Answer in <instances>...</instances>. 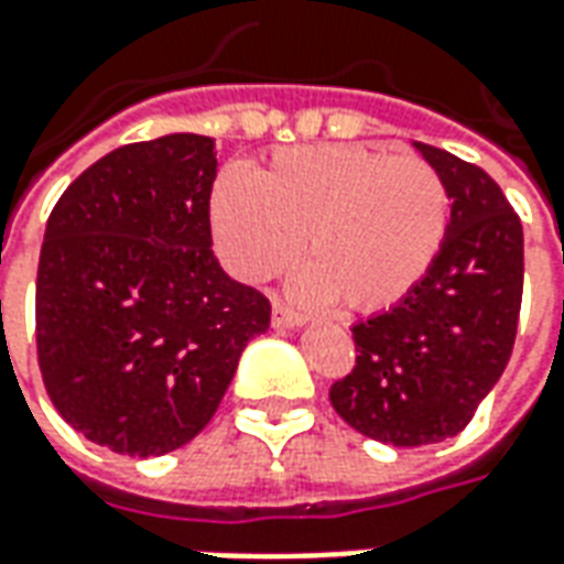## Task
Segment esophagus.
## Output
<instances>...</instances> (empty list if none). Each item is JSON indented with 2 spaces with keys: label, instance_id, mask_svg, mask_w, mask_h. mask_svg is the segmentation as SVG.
I'll use <instances>...</instances> for the list:
<instances>
[{
  "label": "esophagus",
  "instance_id": "34e87169",
  "mask_svg": "<svg viewBox=\"0 0 564 564\" xmlns=\"http://www.w3.org/2000/svg\"><path fill=\"white\" fill-rule=\"evenodd\" d=\"M271 323H274L278 329H299V326L305 323V317L290 311L286 305H281V302H274V307H271Z\"/></svg>",
  "mask_w": 564,
  "mask_h": 564
}]
</instances>
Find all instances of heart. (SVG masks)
Masks as SVG:
<instances>
[{
    "label": "heart",
    "mask_w": 564,
    "mask_h": 564,
    "mask_svg": "<svg viewBox=\"0 0 564 564\" xmlns=\"http://www.w3.org/2000/svg\"><path fill=\"white\" fill-rule=\"evenodd\" d=\"M210 226L238 278L265 281L302 250L307 299L371 314L402 302L432 269L449 189L416 156L314 144L274 153L257 174L226 169L210 193Z\"/></svg>",
    "instance_id": "b5f03b06"
}]
</instances>
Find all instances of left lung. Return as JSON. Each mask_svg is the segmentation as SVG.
<instances>
[{"label": "left lung", "instance_id": "8db88e82", "mask_svg": "<svg viewBox=\"0 0 564 564\" xmlns=\"http://www.w3.org/2000/svg\"><path fill=\"white\" fill-rule=\"evenodd\" d=\"M414 148L447 181V238L399 305L356 323V366L329 390L344 423L392 447L471 423L508 366L522 305V223L501 186L447 150Z\"/></svg>", "mask_w": 564, "mask_h": 564}]
</instances>
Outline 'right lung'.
<instances>
[{
	"instance_id": "add662e5",
	"label": "right lung",
	"mask_w": 564,
	"mask_h": 564,
	"mask_svg": "<svg viewBox=\"0 0 564 564\" xmlns=\"http://www.w3.org/2000/svg\"><path fill=\"white\" fill-rule=\"evenodd\" d=\"M214 139L111 150L47 217L35 281L44 390L72 429L123 453L184 447L217 414L265 295L210 250Z\"/></svg>"
}]
</instances>
